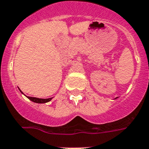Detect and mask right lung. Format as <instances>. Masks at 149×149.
Returning <instances> with one entry per match:
<instances>
[{
	"mask_svg": "<svg viewBox=\"0 0 149 149\" xmlns=\"http://www.w3.org/2000/svg\"><path fill=\"white\" fill-rule=\"evenodd\" d=\"M20 90V89H19ZM21 92V90H20ZM28 98L29 100H31L32 102H36V103H46V102H50L52 98H46V99H44V98H34V97H28Z\"/></svg>",
	"mask_w": 149,
	"mask_h": 149,
	"instance_id": "1",
	"label": "right lung"
}]
</instances>
